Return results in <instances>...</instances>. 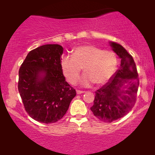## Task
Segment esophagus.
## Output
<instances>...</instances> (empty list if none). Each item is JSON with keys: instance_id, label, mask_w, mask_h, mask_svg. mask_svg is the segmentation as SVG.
<instances>
[{"instance_id": "obj_1", "label": "esophagus", "mask_w": 155, "mask_h": 155, "mask_svg": "<svg viewBox=\"0 0 155 155\" xmlns=\"http://www.w3.org/2000/svg\"><path fill=\"white\" fill-rule=\"evenodd\" d=\"M77 92V94H82V93L84 92V91H81V90H77L76 91Z\"/></svg>"}]
</instances>
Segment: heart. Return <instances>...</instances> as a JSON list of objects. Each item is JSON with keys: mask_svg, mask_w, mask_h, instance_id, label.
Listing matches in <instances>:
<instances>
[{"mask_svg": "<svg viewBox=\"0 0 155 155\" xmlns=\"http://www.w3.org/2000/svg\"><path fill=\"white\" fill-rule=\"evenodd\" d=\"M117 65L118 58L113 51L103 50L94 45L78 46L72 56H65L61 61L63 75L72 84L78 82L83 68L85 74L81 83L87 87L93 82L97 85L107 83L113 77Z\"/></svg>", "mask_w": 155, "mask_h": 155, "instance_id": "obj_1", "label": "heart"}]
</instances>
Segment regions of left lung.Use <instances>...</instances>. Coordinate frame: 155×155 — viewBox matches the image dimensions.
<instances>
[{
	"instance_id": "obj_1",
	"label": "left lung",
	"mask_w": 155,
	"mask_h": 155,
	"mask_svg": "<svg viewBox=\"0 0 155 155\" xmlns=\"http://www.w3.org/2000/svg\"><path fill=\"white\" fill-rule=\"evenodd\" d=\"M110 45L120 58L119 69L109 82L95 92L94 105L90 108L94 116L105 123L119 119L132 109L139 86L138 73L132 56L120 44L110 42Z\"/></svg>"
}]
</instances>
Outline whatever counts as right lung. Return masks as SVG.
Masks as SVG:
<instances>
[{
	"instance_id": "right-lung-1",
	"label": "right lung",
	"mask_w": 155,
	"mask_h": 155,
	"mask_svg": "<svg viewBox=\"0 0 155 155\" xmlns=\"http://www.w3.org/2000/svg\"><path fill=\"white\" fill-rule=\"evenodd\" d=\"M63 51L58 44L39 46L29 51L19 70L18 90L25 109L43 124L61 119L76 95L63 75Z\"/></svg>"
}]
</instances>
